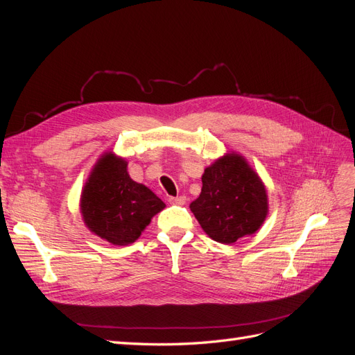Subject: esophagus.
I'll use <instances>...</instances> for the list:
<instances>
[{"label": "esophagus", "instance_id": "esophagus-1", "mask_svg": "<svg viewBox=\"0 0 355 355\" xmlns=\"http://www.w3.org/2000/svg\"><path fill=\"white\" fill-rule=\"evenodd\" d=\"M168 201L171 204H185L187 202V197L185 196H180V197H170Z\"/></svg>", "mask_w": 355, "mask_h": 355}]
</instances>
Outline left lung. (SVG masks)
<instances>
[{"label": "left lung", "mask_w": 355, "mask_h": 355, "mask_svg": "<svg viewBox=\"0 0 355 355\" xmlns=\"http://www.w3.org/2000/svg\"><path fill=\"white\" fill-rule=\"evenodd\" d=\"M200 197L189 204L202 231L232 244L259 230L270 211L266 187L241 154L230 151L204 168Z\"/></svg>", "instance_id": "obj_1"}]
</instances>
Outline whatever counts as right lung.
<instances>
[{
	"mask_svg": "<svg viewBox=\"0 0 355 355\" xmlns=\"http://www.w3.org/2000/svg\"><path fill=\"white\" fill-rule=\"evenodd\" d=\"M164 207L151 189L130 178L125 158L112 151L96 161L80 197L85 227L114 245L135 243Z\"/></svg>",
	"mask_w": 355,
	"mask_h": 355,
	"instance_id": "1",
	"label": "right lung"
}]
</instances>
